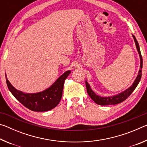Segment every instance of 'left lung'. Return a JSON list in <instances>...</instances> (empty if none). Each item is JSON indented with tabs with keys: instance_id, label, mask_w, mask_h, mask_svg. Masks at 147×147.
<instances>
[{
	"instance_id": "1",
	"label": "left lung",
	"mask_w": 147,
	"mask_h": 147,
	"mask_svg": "<svg viewBox=\"0 0 147 147\" xmlns=\"http://www.w3.org/2000/svg\"><path fill=\"white\" fill-rule=\"evenodd\" d=\"M133 38L134 39V41H135L136 45L137 50H138V53L139 54V57H140V69H139V73L138 76H137L135 81L134 82L132 85H131L130 88L126 89L122 93L116 94L112 96H106V97H102V96H98L97 94L94 93V91L92 90L90 88V86L88 83V82L86 81V86L87 89V92L90 96L91 98L93 100L94 102L97 104H99L100 106H107V105H114V104H117L119 103H121L124 100H125L130 95L131 93L134 91V89L136 88L138 86V84L140 82V80L141 78V74H142V68H143V59L142 56H141L140 49H139V43L138 41H137L135 36L132 35Z\"/></svg>"
}]
</instances>
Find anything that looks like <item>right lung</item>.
I'll return each mask as SVG.
<instances>
[{
  "instance_id": "obj_1",
  "label": "right lung",
  "mask_w": 147,
  "mask_h": 147,
  "mask_svg": "<svg viewBox=\"0 0 147 147\" xmlns=\"http://www.w3.org/2000/svg\"><path fill=\"white\" fill-rule=\"evenodd\" d=\"M71 72L66 71L48 89L36 93H24L17 90L8 81L6 74L5 75L7 86L15 98L30 110L42 112L51 110L58 106L62 96L65 80Z\"/></svg>"
}]
</instances>
